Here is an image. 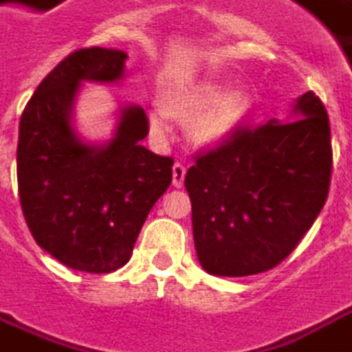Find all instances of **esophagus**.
<instances>
[{
	"mask_svg": "<svg viewBox=\"0 0 352 352\" xmlns=\"http://www.w3.org/2000/svg\"><path fill=\"white\" fill-rule=\"evenodd\" d=\"M184 178H186V166L182 162H176L172 166V184H174V188H182Z\"/></svg>",
	"mask_w": 352,
	"mask_h": 352,
	"instance_id": "34e87169",
	"label": "esophagus"
}]
</instances>
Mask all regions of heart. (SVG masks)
Wrapping results in <instances>:
<instances>
[{
  "label": "heart",
  "mask_w": 352,
  "mask_h": 352,
  "mask_svg": "<svg viewBox=\"0 0 352 352\" xmlns=\"http://www.w3.org/2000/svg\"><path fill=\"white\" fill-rule=\"evenodd\" d=\"M225 87L217 81H199L166 93L160 98V112L168 118L188 122L195 118L188 135L197 147L214 148L225 145L236 133L248 112V96L242 91L223 94ZM155 133L164 131L162 118H148Z\"/></svg>",
  "instance_id": "1"
}]
</instances>
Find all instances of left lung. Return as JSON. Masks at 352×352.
I'll return each mask as SVG.
<instances>
[{"mask_svg":"<svg viewBox=\"0 0 352 352\" xmlns=\"http://www.w3.org/2000/svg\"><path fill=\"white\" fill-rule=\"evenodd\" d=\"M331 157L329 118L312 91L289 122L238 127L225 145L195 155L184 184L201 267L219 277L277 267L324 207Z\"/></svg>","mask_w":352,"mask_h":352,"instance_id":"obj_1","label":"left lung"}]
</instances>
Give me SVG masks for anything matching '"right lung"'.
Listing matches in <instances>:
<instances>
[{"mask_svg":"<svg viewBox=\"0 0 352 352\" xmlns=\"http://www.w3.org/2000/svg\"><path fill=\"white\" fill-rule=\"evenodd\" d=\"M126 58L98 46L69 54L40 82L19 124L16 182L30 234L50 256L85 273L126 265L148 211L172 182L174 160L141 145L148 133L141 106L122 108L104 145H87L73 131L81 82L122 79Z\"/></svg>","mask_w":352,"mask_h":352,"instance_id":"obj_1","label":"right lung"}]
</instances>
